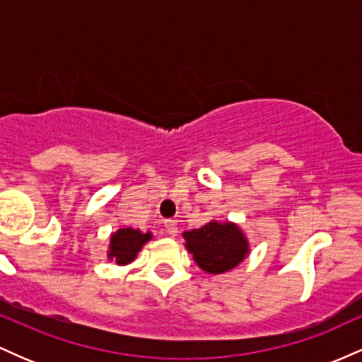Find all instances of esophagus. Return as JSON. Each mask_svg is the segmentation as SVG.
Returning a JSON list of instances; mask_svg holds the SVG:
<instances>
[{"instance_id":"obj_1","label":"esophagus","mask_w":362,"mask_h":362,"mask_svg":"<svg viewBox=\"0 0 362 362\" xmlns=\"http://www.w3.org/2000/svg\"><path fill=\"white\" fill-rule=\"evenodd\" d=\"M165 228H167V233L170 236H177L178 228H177L175 219H167V221H165Z\"/></svg>"}]
</instances>
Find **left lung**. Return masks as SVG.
I'll use <instances>...</instances> for the list:
<instances>
[{
	"label": "left lung",
	"instance_id": "1",
	"mask_svg": "<svg viewBox=\"0 0 362 362\" xmlns=\"http://www.w3.org/2000/svg\"><path fill=\"white\" fill-rule=\"evenodd\" d=\"M185 248L202 271L223 274L236 267L248 253V242L233 223L211 221L184 233Z\"/></svg>",
	"mask_w": 362,
	"mask_h": 362
}]
</instances>
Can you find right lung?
<instances>
[{
	"mask_svg": "<svg viewBox=\"0 0 362 362\" xmlns=\"http://www.w3.org/2000/svg\"><path fill=\"white\" fill-rule=\"evenodd\" d=\"M151 240V233H141L132 228H120L110 236L109 259H114L119 265H126L132 262L143 248V245Z\"/></svg>",
	"mask_w": 362,
	"mask_h": 362,
	"instance_id": "obj_1",
	"label": "right lung"
}]
</instances>
